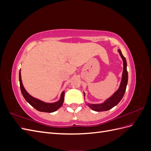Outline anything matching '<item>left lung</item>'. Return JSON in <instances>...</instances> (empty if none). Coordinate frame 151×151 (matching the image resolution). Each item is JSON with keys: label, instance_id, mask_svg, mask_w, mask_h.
<instances>
[{"label": "left lung", "instance_id": "1", "mask_svg": "<svg viewBox=\"0 0 151 151\" xmlns=\"http://www.w3.org/2000/svg\"><path fill=\"white\" fill-rule=\"evenodd\" d=\"M118 52H119L120 55L123 60V73L122 76V80L121 83L120 84L119 88L110 97L106 99L105 101L102 103L99 104H91L89 103H86L87 105L93 110L95 111H107L109 109H111L114 106H115L119 103L122 98L124 95L127 85L128 83V72L127 69V61L125 58L123 57V55L122 53L121 50L120 49L118 50ZM84 98L86 96L85 93L84 92Z\"/></svg>", "mask_w": 151, "mask_h": 151}]
</instances>
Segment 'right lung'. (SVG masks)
<instances>
[{"label": "right lung", "instance_id": "right-lung-1", "mask_svg": "<svg viewBox=\"0 0 151 151\" xmlns=\"http://www.w3.org/2000/svg\"><path fill=\"white\" fill-rule=\"evenodd\" d=\"M19 83H20V88L22 96L26 99V101L28 102L32 106L35 108L36 110L42 112H47V113H52L57 111L58 108H60L63 103L64 101V96H65V91H63L61 93L60 99L58 101L54 102V103H46L44 102L42 100L34 98L30 95L28 92H27L24 86L22 83L21 79V69L19 70Z\"/></svg>", "mask_w": 151, "mask_h": 151}]
</instances>
